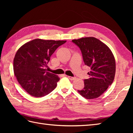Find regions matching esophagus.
Returning <instances> with one entry per match:
<instances>
[{
    "label": "esophagus",
    "mask_w": 133,
    "mask_h": 133,
    "mask_svg": "<svg viewBox=\"0 0 133 133\" xmlns=\"http://www.w3.org/2000/svg\"><path fill=\"white\" fill-rule=\"evenodd\" d=\"M68 78H69V79L71 80V81H73V80L75 79V78H76L75 77H70V76H68Z\"/></svg>",
    "instance_id": "1"
}]
</instances>
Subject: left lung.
<instances>
[{
  "label": "left lung",
  "instance_id": "8db88e82",
  "mask_svg": "<svg viewBox=\"0 0 133 133\" xmlns=\"http://www.w3.org/2000/svg\"><path fill=\"white\" fill-rule=\"evenodd\" d=\"M79 47L84 64L90 68L89 79L84 80L83 89L78 92L87 99L97 98L112 84L115 74V61L109 47L94 37L74 39Z\"/></svg>",
  "mask_w": 133,
  "mask_h": 133
}]
</instances>
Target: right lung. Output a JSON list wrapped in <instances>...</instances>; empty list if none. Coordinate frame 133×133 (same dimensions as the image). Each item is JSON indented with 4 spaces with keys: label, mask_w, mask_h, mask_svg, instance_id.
<instances>
[{
    "label": "right lung",
    "mask_w": 133,
    "mask_h": 133,
    "mask_svg": "<svg viewBox=\"0 0 133 133\" xmlns=\"http://www.w3.org/2000/svg\"><path fill=\"white\" fill-rule=\"evenodd\" d=\"M66 42L35 39L17 51L14 59V74L28 94L42 97L55 89L60 79L45 68L56 49Z\"/></svg>",
    "instance_id": "right-lung-1"
}]
</instances>
